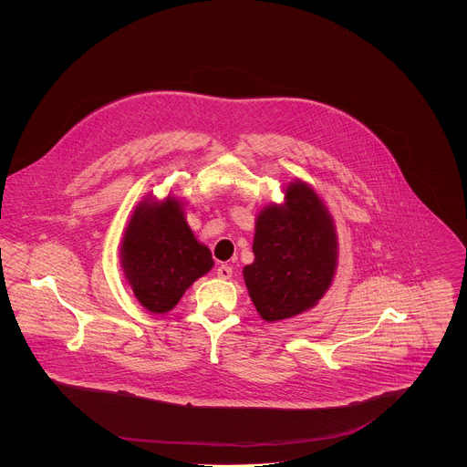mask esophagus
Returning <instances> with one entry per match:
<instances>
[{"mask_svg": "<svg viewBox=\"0 0 467 467\" xmlns=\"http://www.w3.org/2000/svg\"><path fill=\"white\" fill-rule=\"evenodd\" d=\"M217 276L223 278V280H229L233 276V267L225 266V265L217 267Z\"/></svg>", "mask_w": 467, "mask_h": 467, "instance_id": "34e87169", "label": "esophagus"}]
</instances>
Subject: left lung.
Masks as SVG:
<instances>
[{
	"label": "left lung",
	"mask_w": 467,
	"mask_h": 467,
	"mask_svg": "<svg viewBox=\"0 0 467 467\" xmlns=\"http://www.w3.org/2000/svg\"><path fill=\"white\" fill-rule=\"evenodd\" d=\"M254 263L244 267V285L257 313L280 322L318 305L333 285L337 233L333 215L310 183L296 178L284 201L255 217Z\"/></svg>",
	"instance_id": "obj_1"
}]
</instances>
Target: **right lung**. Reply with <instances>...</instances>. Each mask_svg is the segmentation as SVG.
<instances>
[{"mask_svg": "<svg viewBox=\"0 0 467 467\" xmlns=\"http://www.w3.org/2000/svg\"><path fill=\"white\" fill-rule=\"evenodd\" d=\"M120 267L138 303L162 315L213 267V259L185 221L182 201L173 194L164 200L147 196L124 229Z\"/></svg>", "mask_w": 467, "mask_h": 467, "instance_id": "obj_1", "label": "right lung"}]
</instances>
